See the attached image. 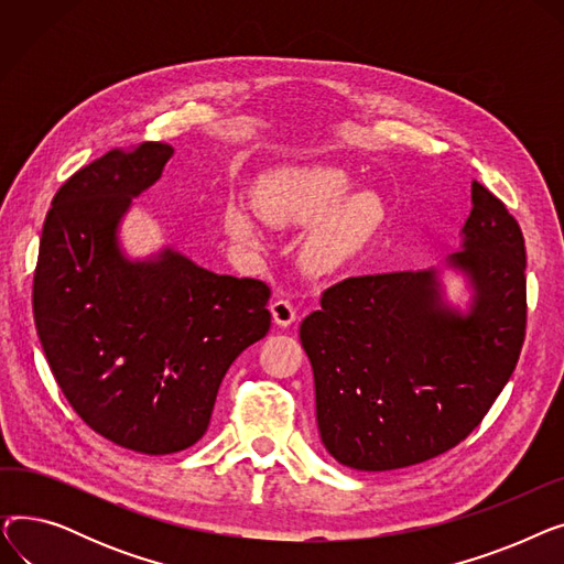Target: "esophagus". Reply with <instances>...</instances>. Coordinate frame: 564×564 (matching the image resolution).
Here are the masks:
<instances>
[{
  "label": "esophagus",
  "mask_w": 564,
  "mask_h": 564,
  "mask_svg": "<svg viewBox=\"0 0 564 564\" xmlns=\"http://www.w3.org/2000/svg\"><path fill=\"white\" fill-rule=\"evenodd\" d=\"M272 317L281 327H290V324L297 319V308L288 300V297H276L272 304Z\"/></svg>",
  "instance_id": "1"
}]
</instances>
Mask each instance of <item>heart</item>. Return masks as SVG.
Here are the masks:
<instances>
[{"label":"heart","mask_w":564,"mask_h":564,"mask_svg":"<svg viewBox=\"0 0 564 564\" xmlns=\"http://www.w3.org/2000/svg\"><path fill=\"white\" fill-rule=\"evenodd\" d=\"M347 175L332 166L294 169L276 175L262 192L260 215L270 224H317L304 237L300 260L311 274H327L357 256L381 221V205L375 194L345 196ZM224 224L235 242L260 245V230L245 205L226 207Z\"/></svg>","instance_id":"heart-1"}]
</instances>
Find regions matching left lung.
I'll use <instances>...</instances> for the list:
<instances>
[{"instance_id":"1","label":"left lung","mask_w":564,"mask_h":564,"mask_svg":"<svg viewBox=\"0 0 564 564\" xmlns=\"http://www.w3.org/2000/svg\"><path fill=\"white\" fill-rule=\"evenodd\" d=\"M466 317L443 308L432 272L349 276L300 327L324 448L359 470H393L455 448L512 377L525 338V245L506 203L473 181Z\"/></svg>"}]
</instances>
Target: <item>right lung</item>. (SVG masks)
<instances>
[{
    "mask_svg": "<svg viewBox=\"0 0 564 564\" xmlns=\"http://www.w3.org/2000/svg\"><path fill=\"white\" fill-rule=\"evenodd\" d=\"M173 148L143 141L82 166L54 194L34 272V322L77 416L143 455L185 451L210 425L230 364L272 327V288L181 253L128 262L116 224Z\"/></svg>",
    "mask_w": 564,
    "mask_h": 564,
    "instance_id": "obj_1",
    "label": "right lung"
}]
</instances>
